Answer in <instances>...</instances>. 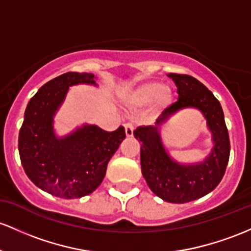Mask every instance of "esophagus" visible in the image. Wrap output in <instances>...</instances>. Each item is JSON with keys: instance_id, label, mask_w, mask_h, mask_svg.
Returning <instances> with one entry per match:
<instances>
[{"instance_id": "34e87169", "label": "esophagus", "mask_w": 251, "mask_h": 251, "mask_svg": "<svg viewBox=\"0 0 251 251\" xmlns=\"http://www.w3.org/2000/svg\"><path fill=\"white\" fill-rule=\"evenodd\" d=\"M133 131H134V126L132 125L131 123L125 124V132H126V136H127V137H132V136H133Z\"/></svg>"}]
</instances>
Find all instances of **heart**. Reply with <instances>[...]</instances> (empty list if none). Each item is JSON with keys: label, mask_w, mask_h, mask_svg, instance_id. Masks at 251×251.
<instances>
[{"label": "heart", "mask_w": 251, "mask_h": 251, "mask_svg": "<svg viewBox=\"0 0 251 251\" xmlns=\"http://www.w3.org/2000/svg\"><path fill=\"white\" fill-rule=\"evenodd\" d=\"M172 90L167 85L158 82H145L126 95V103L132 108H140L145 104L153 102V109L164 108L172 101Z\"/></svg>", "instance_id": "heart-1"}]
</instances>
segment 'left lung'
<instances>
[{"instance_id":"obj_1","label":"left lung","mask_w":251,"mask_h":251,"mask_svg":"<svg viewBox=\"0 0 251 251\" xmlns=\"http://www.w3.org/2000/svg\"><path fill=\"white\" fill-rule=\"evenodd\" d=\"M177 87L178 100L164 109L156 126H139L133 131L140 143V166L148 186L164 201L184 203L213 191L225 174L230 157V139L224 113L216 96L201 82L183 74H170ZM200 109L208 120L215 148L202 164L183 166L170 158L160 142L158 126L182 108Z\"/></svg>"}]
</instances>
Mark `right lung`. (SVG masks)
<instances>
[{
	"instance_id": "1",
	"label": "right lung",
	"mask_w": 251,
	"mask_h": 251,
	"mask_svg": "<svg viewBox=\"0 0 251 251\" xmlns=\"http://www.w3.org/2000/svg\"><path fill=\"white\" fill-rule=\"evenodd\" d=\"M78 83L95 84L94 75L67 73L44 84L27 104L19 132L25 173L40 189L63 199L94 192L126 137L123 126L107 132L95 125H84L64 138H57L52 127L53 114L69 87Z\"/></svg>"
}]
</instances>
